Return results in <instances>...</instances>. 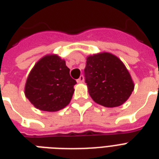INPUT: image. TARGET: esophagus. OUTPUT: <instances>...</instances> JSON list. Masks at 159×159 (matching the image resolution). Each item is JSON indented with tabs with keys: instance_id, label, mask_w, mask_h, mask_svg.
I'll return each mask as SVG.
<instances>
[{
	"instance_id": "1",
	"label": "esophagus",
	"mask_w": 159,
	"mask_h": 159,
	"mask_svg": "<svg viewBox=\"0 0 159 159\" xmlns=\"http://www.w3.org/2000/svg\"><path fill=\"white\" fill-rule=\"evenodd\" d=\"M77 82H78V83H82V82H84V77H83V76H81V77L77 80Z\"/></svg>"
}]
</instances>
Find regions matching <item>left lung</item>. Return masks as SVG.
Listing matches in <instances>:
<instances>
[{"instance_id": "obj_1", "label": "left lung", "mask_w": 159, "mask_h": 159, "mask_svg": "<svg viewBox=\"0 0 159 159\" xmlns=\"http://www.w3.org/2000/svg\"><path fill=\"white\" fill-rule=\"evenodd\" d=\"M84 71L89 95L95 102L106 107L121 106L134 89L127 67L112 53L88 56Z\"/></svg>"}]
</instances>
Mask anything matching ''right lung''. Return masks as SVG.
Returning a JSON list of instances; mask_svg holds the SVG:
<instances>
[{"label":"right lung","mask_w":159,"mask_h":159,"mask_svg":"<svg viewBox=\"0 0 159 159\" xmlns=\"http://www.w3.org/2000/svg\"><path fill=\"white\" fill-rule=\"evenodd\" d=\"M76 83L65 60L56 54H49L41 58L30 71L25 95L37 109L57 112L71 102Z\"/></svg>","instance_id":"add662e5"}]
</instances>
